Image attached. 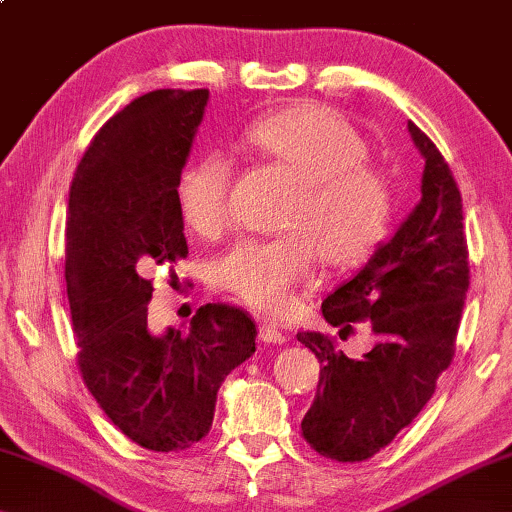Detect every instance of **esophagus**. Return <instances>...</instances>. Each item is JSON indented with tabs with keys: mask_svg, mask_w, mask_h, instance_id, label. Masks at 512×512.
Instances as JSON below:
<instances>
[{
	"mask_svg": "<svg viewBox=\"0 0 512 512\" xmlns=\"http://www.w3.org/2000/svg\"><path fill=\"white\" fill-rule=\"evenodd\" d=\"M258 338H261L263 343H283L286 341V334H283L279 327L270 325V322H261V327H258Z\"/></svg>",
	"mask_w": 512,
	"mask_h": 512,
	"instance_id": "esophagus-1",
	"label": "esophagus"
}]
</instances>
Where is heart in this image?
<instances>
[{"label":"heart","mask_w":512,"mask_h":512,"mask_svg":"<svg viewBox=\"0 0 512 512\" xmlns=\"http://www.w3.org/2000/svg\"><path fill=\"white\" fill-rule=\"evenodd\" d=\"M251 151L295 178L281 210L286 233L242 240L210 265V279L249 306L279 313L316 270L366 261L387 233L391 194L380 171L368 167L364 137L320 105L267 114L245 132ZM233 164L210 153L192 162L176 185L187 229L219 238L231 226Z\"/></svg>","instance_id":"1"}]
</instances>
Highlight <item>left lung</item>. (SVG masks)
<instances>
[{"instance_id":"8db88e82","label":"left lung","mask_w":512,"mask_h":512,"mask_svg":"<svg viewBox=\"0 0 512 512\" xmlns=\"http://www.w3.org/2000/svg\"><path fill=\"white\" fill-rule=\"evenodd\" d=\"M407 130L426 162L421 201L355 277L322 302L329 325L343 327L341 338L352 322H371L375 348L350 359L325 334H297L320 361L302 435L338 462L373 458L423 410L453 359L469 288L460 190L426 132L412 121Z\"/></svg>"}]
</instances>
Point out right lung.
Listing matches in <instances>:
<instances>
[{
    "label": "right lung",
    "mask_w": 512,
    "mask_h": 512,
    "mask_svg": "<svg viewBox=\"0 0 512 512\" xmlns=\"http://www.w3.org/2000/svg\"><path fill=\"white\" fill-rule=\"evenodd\" d=\"M208 89L135 98L93 137L68 199L66 286L84 384L116 428L148 451L208 435L217 391L256 352V325L206 304L187 332L148 329L157 265L187 256L176 185Z\"/></svg>",
    "instance_id": "right-lung-1"
}]
</instances>
